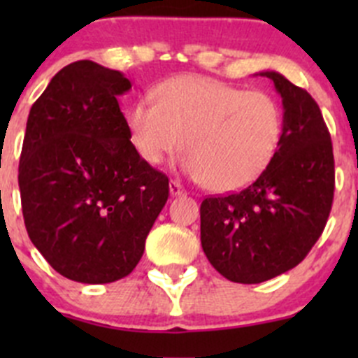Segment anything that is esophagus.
<instances>
[{"label": "esophagus", "mask_w": 358, "mask_h": 358, "mask_svg": "<svg viewBox=\"0 0 358 358\" xmlns=\"http://www.w3.org/2000/svg\"><path fill=\"white\" fill-rule=\"evenodd\" d=\"M169 194H171L173 197H180V196H183V194H185V190H183V187L180 185L178 182L171 180V182H169Z\"/></svg>", "instance_id": "34e87169"}]
</instances>
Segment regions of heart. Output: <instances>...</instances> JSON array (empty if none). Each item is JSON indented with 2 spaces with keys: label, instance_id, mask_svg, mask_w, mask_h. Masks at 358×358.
I'll return each instance as SVG.
<instances>
[{
  "label": "heart",
  "instance_id": "heart-1",
  "mask_svg": "<svg viewBox=\"0 0 358 358\" xmlns=\"http://www.w3.org/2000/svg\"><path fill=\"white\" fill-rule=\"evenodd\" d=\"M154 100L138 99L126 112L129 140L149 164L182 145L180 166L215 192L251 185L270 166L282 136L275 99L204 76L159 83Z\"/></svg>",
  "mask_w": 358,
  "mask_h": 358
}]
</instances>
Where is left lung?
<instances>
[{
  "instance_id": "obj_1",
  "label": "left lung",
  "mask_w": 358,
  "mask_h": 358,
  "mask_svg": "<svg viewBox=\"0 0 358 358\" xmlns=\"http://www.w3.org/2000/svg\"><path fill=\"white\" fill-rule=\"evenodd\" d=\"M282 136L268 168L237 194L201 204V244L225 279L259 284L303 262L322 234L334 196L331 135L308 92L275 71Z\"/></svg>"
}]
</instances>
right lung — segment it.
<instances>
[{
    "label": "right lung",
    "instance_id": "obj_1",
    "mask_svg": "<svg viewBox=\"0 0 358 358\" xmlns=\"http://www.w3.org/2000/svg\"><path fill=\"white\" fill-rule=\"evenodd\" d=\"M119 71L78 60L32 103L19 164L25 229L67 279L109 284L133 272L169 196L168 176L136 154Z\"/></svg>",
    "mask_w": 358,
    "mask_h": 358
}]
</instances>
